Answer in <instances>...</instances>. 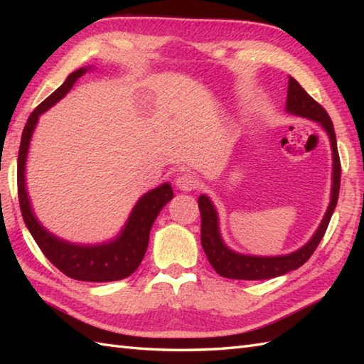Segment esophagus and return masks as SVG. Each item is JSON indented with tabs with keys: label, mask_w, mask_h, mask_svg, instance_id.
I'll use <instances>...</instances> for the list:
<instances>
[{
	"label": "esophagus",
	"mask_w": 364,
	"mask_h": 364,
	"mask_svg": "<svg viewBox=\"0 0 364 364\" xmlns=\"http://www.w3.org/2000/svg\"><path fill=\"white\" fill-rule=\"evenodd\" d=\"M176 188L180 189L181 192H192L194 189L198 188V180L191 173H183L176 178Z\"/></svg>",
	"instance_id": "34e87169"
}]
</instances>
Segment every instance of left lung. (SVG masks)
Returning <instances> with one entry per match:
<instances>
[{"label": "left lung", "instance_id": "1", "mask_svg": "<svg viewBox=\"0 0 364 364\" xmlns=\"http://www.w3.org/2000/svg\"><path fill=\"white\" fill-rule=\"evenodd\" d=\"M286 112L319 123L330 139L333 167H331V194L328 208L310 241L301 245L300 249L288 255H277V257H258V255H244L230 249L220 235L219 214L214 203L206 194L200 196L198 208L200 214H202V247L215 272L225 278H233V280H267V278L280 277L304 266L310 259L316 247L319 245L323 235H326L331 214L336 208L339 183H341V164H339L333 123H331L327 111L318 102H314L292 76H289Z\"/></svg>", "mask_w": 364, "mask_h": 364}]
</instances>
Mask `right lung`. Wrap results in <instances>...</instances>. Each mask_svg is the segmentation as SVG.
Segmentation results:
<instances>
[{
  "label": "right lung",
  "mask_w": 364,
  "mask_h": 364,
  "mask_svg": "<svg viewBox=\"0 0 364 364\" xmlns=\"http://www.w3.org/2000/svg\"><path fill=\"white\" fill-rule=\"evenodd\" d=\"M92 67H82L67 76L63 86L38 105L29 115L26 127L23 129L20 151H18V200L23 220H25L29 233L41 247L43 255L48 258L60 272L73 280L80 282H115L127 278L141 264L144 255L149 247L150 230L162 208L173 198V191L170 183H162L137 200L131 210L125 225L120 233L106 242L100 244H76L65 241L46 230L34 214L26 189V161L29 153L31 139L37 127L38 117L63 100L75 86L82 75H86Z\"/></svg>",
  "instance_id": "obj_1"
}]
</instances>
